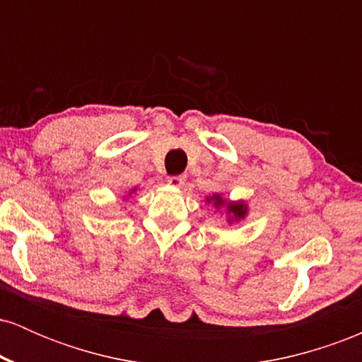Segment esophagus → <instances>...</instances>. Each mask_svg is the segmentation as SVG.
Instances as JSON below:
<instances>
[{"instance_id": "1", "label": "esophagus", "mask_w": 362, "mask_h": 362, "mask_svg": "<svg viewBox=\"0 0 362 362\" xmlns=\"http://www.w3.org/2000/svg\"><path fill=\"white\" fill-rule=\"evenodd\" d=\"M185 184V175H175V177H168V185L175 187V189H180L182 185Z\"/></svg>"}]
</instances>
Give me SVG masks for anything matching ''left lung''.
<instances>
[{
	"label": "left lung",
	"mask_w": 362,
	"mask_h": 362,
	"mask_svg": "<svg viewBox=\"0 0 362 362\" xmlns=\"http://www.w3.org/2000/svg\"><path fill=\"white\" fill-rule=\"evenodd\" d=\"M207 204H213L216 213L224 214L228 224H236L243 221L248 216V204L245 201H230V199H224L223 194L214 192L209 197H206Z\"/></svg>",
	"instance_id": "8db88e82"
}]
</instances>
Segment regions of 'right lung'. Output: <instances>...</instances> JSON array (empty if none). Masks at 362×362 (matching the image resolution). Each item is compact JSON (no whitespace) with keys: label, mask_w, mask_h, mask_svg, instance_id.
<instances>
[{"label":"right lung","mask_w":362,"mask_h":362,"mask_svg":"<svg viewBox=\"0 0 362 362\" xmlns=\"http://www.w3.org/2000/svg\"><path fill=\"white\" fill-rule=\"evenodd\" d=\"M136 192V189H131V190H129V192H127V195H131V194H134ZM124 199H126V197H124Z\"/></svg>","instance_id":"right-lung-1"}]
</instances>
